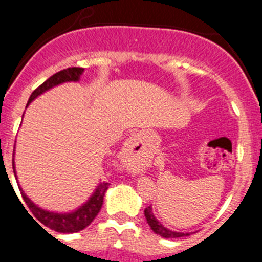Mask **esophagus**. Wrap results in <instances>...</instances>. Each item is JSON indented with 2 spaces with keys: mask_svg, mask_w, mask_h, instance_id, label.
I'll use <instances>...</instances> for the list:
<instances>
[{
  "mask_svg": "<svg viewBox=\"0 0 262 262\" xmlns=\"http://www.w3.org/2000/svg\"><path fill=\"white\" fill-rule=\"evenodd\" d=\"M139 143H140V135L139 134H136V135H133L131 138L128 139V142H127V145H128L131 149H133V147H135V145H138Z\"/></svg>",
  "mask_w": 262,
  "mask_h": 262,
  "instance_id": "obj_1",
  "label": "esophagus"
}]
</instances>
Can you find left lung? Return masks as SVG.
<instances>
[{
  "label": "left lung",
  "mask_w": 262,
  "mask_h": 262,
  "mask_svg": "<svg viewBox=\"0 0 262 262\" xmlns=\"http://www.w3.org/2000/svg\"><path fill=\"white\" fill-rule=\"evenodd\" d=\"M144 215H145V219H147V223L149 224V227H151V230L154 231L155 233H157V235L163 236V237H166V239H176V237H182V236L190 235L189 232H186V233L176 232V231L169 230V228L164 227L163 224L160 223L156 217H155L154 212H152L151 206H148L147 209L144 210Z\"/></svg>",
  "instance_id": "obj_1"
}]
</instances>
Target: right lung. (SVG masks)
Returning a JSON list of instances; mask_svg holds the SVG:
<instances>
[{"label":"right lung","instance_id":"obj_1","mask_svg":"<svg viewBox=\"0 0 262 262\" xmlns=\"http://www.w3.org/2000/svg\"><path fill=\"white\" fill-rule=\"evenodd\" d=\"M82 73H84V68H76V67H72V68H67L57 72V73L51 76V77L48 78V80H46L40 86L36 88V89L32 92V94L30 96L29 102H27V106H29L36 97L43 94L45 92H47V90L52 89L53 86H57V85L64 84V82H71V81H78L80 80V76L82 75ZM13 170L14 174H15V178H17L15 165H14V154ZM108 185H110L108 182H99V185L97 186L94 193L90 195L89 200H88L84 205L80 206L77 210L71 212H53L45 209H40L39 206H36L35 203L32 202L29 196L25 194V191L22 190V187H20L19 185H18V187H19L23 201H25L26 205L29 206L30 211L32 212V215H34L43 226L48 227V228L56 231V232L73 233L86 228V227L94 221V217L98 215L99 210H101V207H102L103 205V196H105V193L106 190H107ZM30 216H31V215H30ZM32 219H34V217H32Z\"/></svg>","mask_w":262,"mask_h":262}]
</instances>
